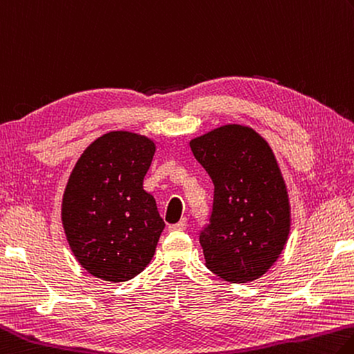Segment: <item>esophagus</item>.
Masks as SVG:
<instances>
[{"instance_id": "obj_1", "label": "esophagus", "mask_w": 354, "mask_h": 354, "mask_svg": "<svg viewBox=\"0 0 354 354\" xmlns=\"http://www.w3.org/2000/svg\"><path fill=\"white\" fill-rule=\"evenodd\" d=\"M185 227H187V223H185V220H181L179 223H175V224H170V226H169L170 230H184Z\"/></svg>"}]
</instances>
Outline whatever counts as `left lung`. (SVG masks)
Returning <instances> with one entry per match:
<instances>
[{
    "label": "left lung",
    "instance_id": "obj_1",
    "mask_svg": "<svg viewBox=\"0 0 354 354\" xmlns=\"http://www.w3.org/2000/svg\"><path fill=\"white\" fill-rule=\"evenodd\" d=\"M214 183L209 224L199 234L205 266L232 283L268 272L291 229L285 179L271 147L252 128L223 125L190 140Z\"/></svg>",
    "mask_w": 354,
    "mask_h": 354
}]
</instances>
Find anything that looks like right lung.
<instances>
[{
    "label": "right lung",
    "instance_id": "right-lung-1",
    "mask_svg": "<svg viewBox=\"0 0 354 354\" xmlns=\"http://www.w3.org/2000/svg\"><path fill=\"white\" fill-rule=\"evenodd\" d=\"M156 145L130 131L95 139L77 160L62 203V221L75 259L94 277L127 281L155 255L164 221L144 190Z\"/></svg>",
    "mask_w": 354,
    "mask_h": 354
}]
</instances>
